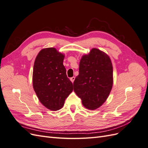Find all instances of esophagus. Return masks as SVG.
<instances>
[{
	"mask_svg": "<svg viewBox=\"0 0 148 148\" xmlns=\"http://www.w3.org/2000/svg\"><path fill=\"white\" fill-rule=\"evenodd\" d=\"M75 77H71V78H70V80H71V82H72V83H73V82H74V80H75Z\"/></svg>",
	"mask_w": 148,
	"mask_h": 148,
	"instance_id": "1",
	"label": "esophagus"
}]
</instances>
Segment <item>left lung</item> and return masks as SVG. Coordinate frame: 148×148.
Instances as JSON below:
<instances>
[{"instance_id": "obj_1", "label": "left lung", "mask_w": 148, "mask_h": 148, "mask_svg": "<svg viewBox=\"0 0 148 148\" xmlns=\"http://www.w3.org/2000/svg\"><path fill=\"white\" fill-rule=\"evenodd\" d=\"M113 85V67L109 56L93 48L79 62V75L74 83V91L89 110L101 107L108 97Z\"/></svg>"}]
</instances>
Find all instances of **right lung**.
Listing matches in <instances>:
<instances>
[{
    "instance_id": "1",
    "label": "right lung",
    "mask_w": 148,
    "mask_h": 148,
    "mask_svg": "<svg viewBox=\"0 0 148 148\" xmlns=\"http://www.w3.org/2000/svg\"><path fill=\"white\" fill-rule=\"evenodd\" d=\"M64 55L56 48L43 49L36 58L33 72L34 90L39 101L48 109L58 110L73 91L63 65Z\"/></svg>"
}]
</instances>
